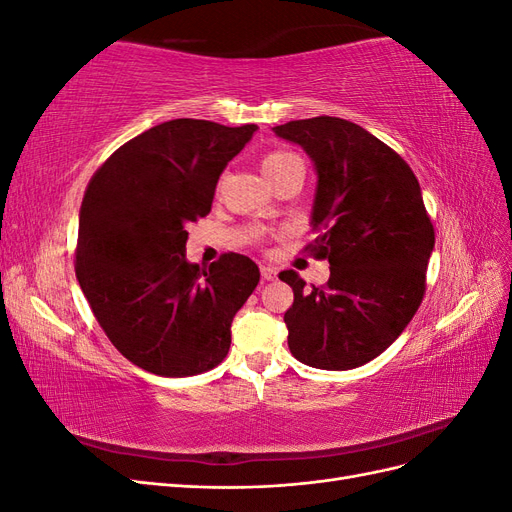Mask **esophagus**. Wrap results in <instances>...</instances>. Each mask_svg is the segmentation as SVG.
Segmentation results:
<instances>
[{
  "mask_svg": "<svg viewBox=\"0 0 512 512\" xmlns=\"http://www.w3.org/2000/svg\"><path fill=\"white\" fill-rule=\"evenodd\" d=\"M260 273H262V280H265V282L277 280V269L271 267V265H262V267H260Z\"/></svg>",
  "mask_w": 512,
  "mask_h": 512,
  "instance_id": "1",
  "label": "esophagus"
}]
</instances>
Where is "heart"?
Instances as JSON below:
<instances>
[{
	"label": "heart",
	"instance_id": "1",
	"mask_svg": "<svg viewBox=\"0 0 512 512\" xmlns=\"http://www.w3.org/2000/svg\"><path fill=\"white\" fill-rule=\"evenodd\" d=\"M290 162H299V158L292 156V153H284V151L269 153V156H265V160H262V173H271V170L280 168L284 164H290Z\"/></svg>",
	"mask_w": 512,
	"mask_h": 512
}]
</instances>
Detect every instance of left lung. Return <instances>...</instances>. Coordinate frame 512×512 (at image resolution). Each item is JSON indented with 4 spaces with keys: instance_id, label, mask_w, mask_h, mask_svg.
Here are the masks:
<instances>
[{
    "instance_id": "8db88e82",
    "label": "left lung",
    "mask_w": 512,
    "mask_h": 512,
    "mask_svg": "<svg viewBox=\"0 0 512 512\" xmlns=\"http://www.w3.org/2000/svg\"><path fill=\"white\" fill-rule=\"evenodd\" d=\"M316 168L312 245L329 258L324 288H305L294 271V303L284 314L288 348L318 369H354L389 348L408 327L425 294L433 226L412 168L380 138L339 117L275 126Z\"/></svg>"
}]
</instances>
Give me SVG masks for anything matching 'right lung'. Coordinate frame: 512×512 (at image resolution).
<instances>
[{
  "label": "right lung",
  "instance_id": "add662e5",
  "mask_svg": "<svg viewBox=\"0 0 512 512\" xmlns=\"http://www.w3.org/2000/svg\"><path fill=\"white\" fill-rule=\"evenodd\" d=\"M258 126L173 119L121 145L91 177L79 213L76 280L128 361L166 378L224 361L230 324L260 282L256 262L185 260L188 226Z\"/></svg>",
  "mask_w": 512,
  "mask_h": 512
}]
</instances>
